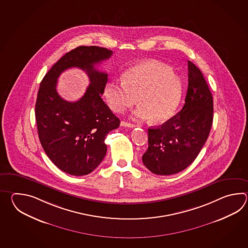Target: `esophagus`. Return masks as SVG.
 Wrapping results in <instances>:
<instances>
[{
    "instance_id": "34e87169",
    "label": "esophagus",
    "mask_w": 248,
    "mask_h": 248,
    "mask_svg": "<svg viewBox=\"0 0 248 248\" xmlns=\"http://www.w3.org/2000/svg\"><path fill=\"white\" fill-rule=\"evenodd\" d=\"M121 125L123 126H127V127H135L136 126V125L135 124H132V123H128V122H123L122 121V122H121Z\"/></svg>"
}]
</instances>
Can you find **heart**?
I'll return each mask as SVG.
<instances>
[{"label":"heart","mask_w":248,"mask_h":248,"mask_svg":"<svg viewBox=\"0 0 248 248\" xmlns=\"http://www.w3.org/2000/svg\"><path fill=\"white\" fill-rule=\"evenodd\" d=\"M180 93L178 76L168 65L156 61L135 64L125 73L123 80H111L105 89L111 110L122 112L137 101L139 106L133 111V117L157 123L173 115Z\"/></svg>","instance_id":"1"}]
</instances>
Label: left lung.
I'll use <instances>...</instances> for the list:
<instances>
[{
  "label": "left lung",
  "instance_id": "left-lung-1",
  "mask_svg": "<svg viewBox=\"0 0 248 248\" xmlns=\"http://www.w3.org/2000/svg\"><path fill=\"white\" fill-rule=\"evenodd\" d=\"M213 96L201 70L188 61V89L181 111L160 126L148 128L142 162L153 174H176L194 161L210 133Z\"/></svg>",
  "mask_w": 248,
  "mask_h": 248
}]
</instances>
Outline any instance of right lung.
Returning <instances> with one entry per match:
<instances>
[{"label": "right lung", "mask_w": 248, "mask_h": 248, "mask_svg": "<svg viewBox=\"0 0 248 248\" xmlns=\"http://www.w3.org/2000/svg\"><path fill=\"white\" fill-rule=\"evenodd\" d=\"M111 55L106 47H77L60 58L40 84L35 104L40 142L53 163L67 174L79 176L95 170L106 156L107 134L120 126L119 118L101 98L108 74L95 68ZM72 67L85 70L91 81L76 102L64 101L56 91L58 77Z\"/></svg>", "instance_id": "obj_1"}]
</instances>
